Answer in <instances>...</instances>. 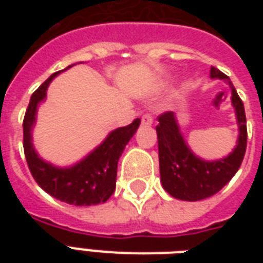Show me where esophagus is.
<instances>
[{"label":"esophagus","mask_w":263,"mask_h":263,"mask_svg":"<svg viewBox=\"0 0 263 263\" xmlns=\"http://www.w3.org/2000/svg\"><path fill=\"white\" fill-rule=\"evenodd\" d=\"M140 124H142V125H144V127H150V125L153 124L152 115H147V113H146V115L142 116V119H140Z\"/></svg>","instance_id":"34e87169"}]
</instances>
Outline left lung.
I'll use <instances>...</instances> for the list:
<instances>
[{"mask_svg": "<svg viewBox=\"0 0 263 263\" xmlns=\"http://www.w3.org/2000/svg\"><path fill=\"white\" fill-rule=\"evenodd\" d=\"M212 79H222L231 87V101L235 107L239 135L232 153L220 160L206 161L194 154L180 131L179 121L173 111H166L158 117L157 125L158 157L162 187L176 199L195 200L206 199L214 195L229 183L237 169L240 168L247 146V125L245 106L236 90L227 75L212 67Z\"/></svg>", "mask_w": 263, "mask_h": 263, "instance_id": "left-lung-1", "label": "left lung"}]
</instances>
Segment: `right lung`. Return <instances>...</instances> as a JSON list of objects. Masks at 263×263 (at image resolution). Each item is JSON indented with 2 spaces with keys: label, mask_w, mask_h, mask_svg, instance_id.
I'll return each instance as SVG.
<instances>
[{
  "label": "right lung",
  "mask_w": 263,
  "mask_h": 263,
  "mask_svg": "<svg viewBox=\"0 0 263 263\" xmlns=\"http://www.w3.org/2000/svg\"><path fill=\"white\" fill-rule=\"evenodd\" d=\"M71 67H73V64L63 71L53 73L31 95L23 121L24 154L35 181L53 198L75 206L105 203L115 192L117 164L124 148L139 127V119H135L127 127H120L111 131L102 143L88 153L83 160L71 166L63 168L47 162L39 157L32 143V129L36 123L39 103L46 99V91L51 80Z\"/></svg>",
  "instance_id": "right-lung-1"
}]
</instances>
